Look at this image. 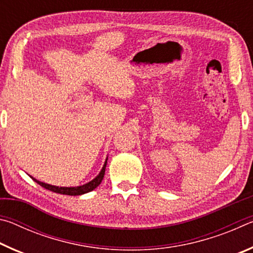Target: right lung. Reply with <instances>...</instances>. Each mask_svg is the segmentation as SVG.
Returning <instances> with one entry per match:
<instances>
[{"label":"right lung","mask_w":253,"mask_h":253,"mask_svg":"<svg viewBox=\"0 0 253 253\" xmlns=\"http://www.w3.org/2000/svg\"><path fill=\"white\" fill-rule=\"evenodd\" d=\"M107 160H108V157L106 158L105 164H104V166H102V169H101V170L99 172V174H98L95 178L91 179L90 182L85 183V184H84V185L70 186V187H67V186H55V185H51V184H46V183L38 181V179H36V178L32 177V176H30V177H31L34 182H37L42 187H44V188H46V190H49V191H52V192H54V193L65 194V195H74V196L81 195V194L88 193V192H91L92 190H95V188L101 183L102 178H104V175H105Z\"/></svg>","instance_id":"add662e5"}]
</instances>
